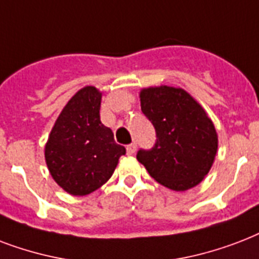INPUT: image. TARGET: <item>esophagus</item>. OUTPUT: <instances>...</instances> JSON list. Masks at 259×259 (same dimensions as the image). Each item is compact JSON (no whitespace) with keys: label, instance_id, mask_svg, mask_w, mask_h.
Wrapping results in <instances>:
<instances>
[{"label":"esophagus","instance_id":"esophagus-1","mask_svg":"<svg viewBox=\"0 0 259 259\" xmlns=\"http://www.w3.org/2000/svg\"><path fill=\"white\" fill-rule=\"evenodd\" d=\"M136 151V143H131L127 146V154L128 155H134Z\"/></svg>","mask_w":259,"mask_h":259}]
</instances>
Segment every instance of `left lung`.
<instances>
[{
	"label": "left lung",
	"instance_id": "left-lung-1",
	"mask_svg": "<svg viewBox=\"0 0 259 259\" xmlns=\"http://www.w3.org/2000/svg\"><path fill=\"white\" fill-rule=\"evenodd\" d=\"M139 97L157 142L150 150H139L136 159L169 189L184 192L198 185L218 152V134L204 108L188 92L173 86L142 89Z\"/></svg>",
	"mask_w": 259,
	"mask_h": 259
}]
</instances>
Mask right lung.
<instances>
[{
  "label": "right lung",
  "mask_w": 259,
  "mask_h": 259,
  "mask_svg": "<svg viewBox=\"0 0 259 259\" xmlns=\"http://www.w3.org/2000/svg\"><path fill=\"white\" fill-rule=\"evenodd\" d=\"M102 93L85 86L70 98L48 136L44 157L58 185L86 196L112 177L125 148L100 120Z\"/></svg>",
  "instance_id": "right-lung-1"
}]
</instances>
